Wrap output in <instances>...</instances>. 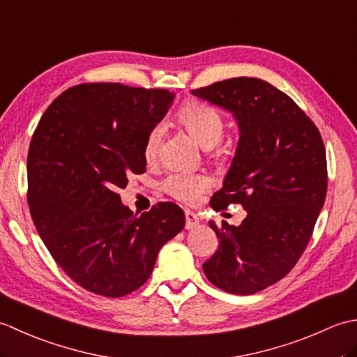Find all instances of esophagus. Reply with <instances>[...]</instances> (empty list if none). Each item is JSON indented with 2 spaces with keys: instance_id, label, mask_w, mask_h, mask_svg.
Segmentation results:
<instances>
[{
  "instance_id": "1",
  "label": "esophagus",
  "mask_w": 357,
  "mask_h": 357,
  "mask_svg": "<svg viewBox=\"0 0 357 357\" xmlns=\"http://www.w3.org/2000/svg\"><path fill=\"white\" fill-rule=\"evenodd\" d=\"M199 224V216L190 210H185V229L192 230Z\"/></svg>"
}]
</instances>
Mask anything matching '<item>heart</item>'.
I'll list each match as a JSON object with an SVG mask.
<instances>
[{
    "label": "heart",
    "mask_w": 357,
    "mask_h": 357,
    "mask_svg": "<svg viewBox=\"0 0 357 357\" xmlns=\"http://www.w3.org/2000/svg\"><path fill=\"white\" fill-rule=\"evenodd\" d=\"M178 121L204 149H210L211 158L221 159L225 149L221 139L225 130V123L221 113L208 104L190 101L178 113ZM164 138V126L156 124L150 128L142 146V155L147 162H155ZM210 185L208 176L202 173H174L164 181V190L172 198L181 202L193 204Z\"/></svg>",
    "instance_id": "heart-1"
}]
</instances>
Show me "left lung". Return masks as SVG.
Masks as SVG:
<instances>
[{"label": "left lung", "mask_w": 357, "mask_h": 357, "mask_svg": "<svg viewBox=\"0 0 357 357\" xmlns=\"http://www.w3.org/2000/svg\"><path fill=\"white\" fill-rule=\"evenodd\" d=\"M192 93L230 110L241 132L210 206L247 210L239 227L208 222L219 245L202 268L221 290L253 294L287 276L312 238L328 185L322 136L290 96L262 79L230 78Z\"/></svg>", "instance_id": "1"}]
</instances>
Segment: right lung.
I'll list each match as a JSON object with an SVG mask.
<instances>
[{
    "label": "right lung",
    "instance_id": "right-lung-1",
    "mask_svg": "<svg viewBox=\"0 0 357 357\" xmlns=\"http://www.w3.org/2000/svg\"><path fill=\"white\" fill-rule=\"evenodd\" d=\"M174 95L119 82H86L44 112L27 155V204L36 231L67 276L121 298L146 282L159 250L184 229V211L158 202L139 216L119 188L146 172L142 146Z\"/></svg>",
    "mask_w": 357,
    "mask_h": 357
}]
</instances>
